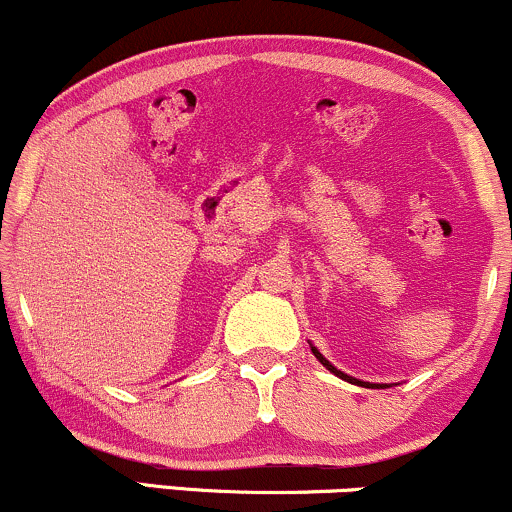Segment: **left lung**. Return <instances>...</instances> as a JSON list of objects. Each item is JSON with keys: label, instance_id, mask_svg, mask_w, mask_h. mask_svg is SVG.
<instances>
[{"label": "left lung", "instance_id": "obj_1", "mask_svg": "<svg viewBox=\"0 0 512 512\" xmlns=\"http://www.w3.org/2000/svg\"><path fill=\"white\" fill-rule=\"evenodd\" d=\"M310 351H313V354H315V358H317V361H320V363H322V366H325L327 370H330V373H334V375H337V378H342V380H346V383H351V385H361V387H370V390H385V387H390V385H383V383H363V380H358V378H351V375H346V373H344V370L334 368V366H332V363H330V361H327V358H325V356H322V354H320V351H317V346H313V344H310Z\"/></svg>", "mask_w": 512, "mask_h": 512}]
</instances>
